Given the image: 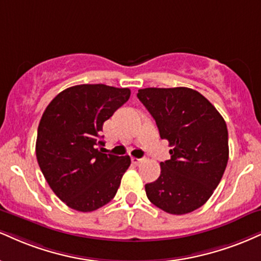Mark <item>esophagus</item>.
Instances as JSON below:
<instances>
[{
    "label": "esophagus",
    "instance_id": "esophagus-1",
    "mask_svg": "<svg viewBox=\"0 0 261 261\" xmlns=\"http://www.w3.org/2000/svg\"><path fill=\"white\" fill-rule=\"evenodd\" d=\"M131 163L135 165H139L140 163H142V159H139V158H136V156H133V158H131Z\"/></svg>",
    "mask_w": 261,
    "mask_h": 261
}]
</instances>
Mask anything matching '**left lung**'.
<instances>
[{
    "instance_id": "obj_1",
    "label": "left lung",
    "mask_w": 261,
    "mask_h": 261,
    "mask_svg": "<svg viewBox=\"0 0 261 261\" xmlns=\"http://www.w3.org/2000/svg\"><path fill=\"white\" fill-rule=\"evenodd\" d=\"M137 97L171 147V158L161 163V176L144 186L147 197L169 214L200 208L220 184L227 165L224 118L205 97L188 87H148L139 90Z\"/></svg>"
}]
</instances>
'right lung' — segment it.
<instances>
[{
  "instance_id": "obj_1",
  "label": "right lung",
  "mask_w": 261,
  "mask_h": 261,
  "mask_svg": "<svg viewBox=\"0 0 261 261\" xmlns=\"http://www.w3.org/2000/svg\"><path fill=\"white\" fill-rule=\"evenodd\" d=\"M130 95L128 89L103 84L76 85L58 93L43 112L37 128V163L69 208L93 212L117 194L131 159L103 153L99 135L103 122Z\"/></svg>"
}]
</instances>
